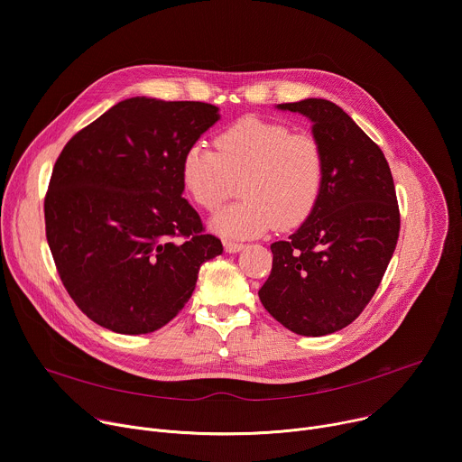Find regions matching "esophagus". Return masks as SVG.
Returning <instances> with one entry per match:
<instances>
[{
    "mask_svg": "<svg viewBox=\"0 0 462 462\" xmlns=\"http://www.w3.org/2000/svg\"><path fill=\"white\" fill-rule=\"evenodd\" d=\"M243 243H237V241H225V250L230 252V254H236V252H241L243 250Z\"/></svg>",
    "mask_w": 462,
    "mask_h": 462,
    "instance_id": "1",
    "label": "esophagus"
}]
</instances>
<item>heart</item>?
I'll return each mask as SVG.
<instances>
[{
	"label": "heart",
	"instance_id": "1",
	"mask_svg": "<svg viewBox=\"0 0 462 462\" xmlns=\"http://www.w3.org/2000/svg\"><path fill=\"white\" fill-rule=\"evenodd\" d=\"M217 152L191 144L180 177L195 205L219 208L241 180L243 201L217 212L214 230L226 237H255L273 226L292 230L316 210L325 186L327 161L321 144L292 134L282 122L243 116L216 139Z\"/></svg>",
	"mask_w": 462,
	"mask_h": 462
}]
</instances>
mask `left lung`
Wrapping results in <instances>:
<instances>
[{
  "mask_svg": "<svg viewBox=\"0 0 462 462\" xmlns=\"http://www.w3.org/2000/svg\"><path fill=\"white\" fill-rule=\"evenodd\" d=\"M312 122L327 175L312 216L276 241L273 271L259 289L271 316L301 337H325L355 321L376 292L397 246L401 214L382 150L337 104H278Z\"/></svg>",
  "mask_w": 462,
  "mask_h": 462,
  "instance_id": "8db88e82",
  "label": "left lung"
}]
</instances>
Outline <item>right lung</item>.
<instances>
[{"label": "right lung", "mask_w": 462, "mask_h": 462, "mask_svg": "<svg viewBox=\"0 0 462 462\" xmlns=\"http://www.w3.org/2000/svg\"><path fill=\"white\" fill-rule=\"evenodd\" d=\"M217 120L212 104L135 97L61 150L45 195L47 243L73 301L109 331H157L223 252L180 177L186 150Z\"/></svg>", "instance_id": "add662e5"}]
</instances>
